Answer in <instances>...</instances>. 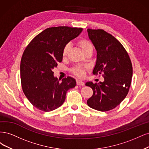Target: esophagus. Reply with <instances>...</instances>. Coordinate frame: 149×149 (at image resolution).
<instances>
[{
  "instance_id": "1",
  "label": "esophagus",
  "mask_w": 149,
  "mask_h": 149,
  "mask_svg": "<svg viewBox=\"0 0 149 149\" xmlns=\"http://www.w3.org/2000/svg\"><path fill=\"white\" fill-rule=\"evenodd\" d=\"M77 85H79V86H84L85 85V83L82 81L77 80Z\"/></svg>"
}]
</instances>
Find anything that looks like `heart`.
Returning a JSON list of instances; mask_svg holds the SVG:
<instances>
[{"mask_svg": "<svg viewBox=\"0 0 149 149\" xmlns=\"http://www.w3.org/2000/svg\"><path fill=\"white\" fill-rule=\"evenodd\" d=\"M77 45L80 49L82 51L84 54L87 53V52L90 51H93V46L92 43H91L88 40L84 39V38H81L77 41ZM70 48V45L69 44H67L64 47L63 50H62V56L65 57L68 56L69 51ZM85 67H80L77 66L75 67L73 69H72L71 72L74 75L78 77H83L85 74L86 70Z\"/></svg>", "mask_w": 149, "mask_h": 149, "instance_id": "obj_1", "label": "heart"}]
</instances>
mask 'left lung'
<instances>
[{
  "label": "left lung",
  "instance_id": "8db88e82",
  "mask_svg": "<svg viewBox=\"0 0 149 149\" xmlns=\"http://www.w3.org/2000/svg\"><path fill=\"white\" fill-rule=\"evenodd\" d=\"M88 37L97 50L93 74H102L103 82L85 84L93 94L87 104L100 111L116 108L126 98L131 86L132 65L127 51L118 40L103 30H87Z\"/></svg>",
  "mask_w": 149,
  "mask_h": 149
}]
</instances>
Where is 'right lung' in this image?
Returning a JSON list of instances; mask_svg holds the SVG:
<instances>
[{"label": "right lung", "instance_id": "add662e5", "mask_svg": "<svg viewBox=\"0 0 149 149\" xmlns=\"http://www.w3.org/2000/svg\"><path fill=\"white\" fill-rule=\"evenodd\" d=\"M82 30L69 26L48 28L33 38L24 51L20 63L22 90L38 109L49 112L60 107L67 92L75 87L76 81L70 77L59 82L52 70L62 62L65 45Z\"/></svg>", "mask_w": 149, "mask_h": 149}]
</instances>
